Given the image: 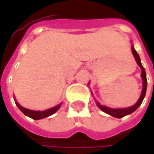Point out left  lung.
<instances>
[{
	"label": "left lung",
	"instance_id": "8db88e82",
	"mask_svg": "<svg viewBox=\"0 0 154 154\" xmlns=\"http://www.w3.org/2000/svg\"><path fill=\"white\" fill-rule=\"evenodd\" d=\"M131 49H132V54L134 55V57L135 58V61L137 64L139 65V67L141 68V78L143 80V90L142 92H141V95H140V97L138 100V101L136 102L134 106L130 107H127V108H118V109H115V108H110V107L106 106H103V105H100L98 101L96 100V103H97V106L100 110L104 111L105 113L108 114L110 116H113V117H116V118H122L124 116H128V115H130L132 114L134 111H135L139 106L141 105V103L143 100V98L145 97L146 94V90H147V77H146V72L144 67H143L142 63H141V60H140V57H139V54L136 52V50L134 49V46L131 47Z\"/></svg>",
	"mask_w": 154,
	"mask_h": 154
}]
</instances>
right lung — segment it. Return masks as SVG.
<instances>
[{"instance_id": "1", "label": "right lung", "mask_w": 154, "mask_h": 154, "mask_svg": "<svg viewBox=\"0 0 154 154\" xmlns=\"http://www.w3.org/2000/svg\"><path fill=\"white\" fill-rule=\"evenodd\" d=\"M14 100H15L16 106H18V108L20 110H21L22 113L25 114L26 116H29V118H31V119H36V120L44 119V118H46V117H48V116L54 115L55 112H57V110H59V108H60L61 106H62V103H60L58 104L57 106H56L53 107V108H50V109H48V110H43V111H40V110H32L21 106L16 101L15 98Z\"/></svg>"}]
</instances>
